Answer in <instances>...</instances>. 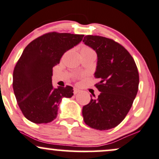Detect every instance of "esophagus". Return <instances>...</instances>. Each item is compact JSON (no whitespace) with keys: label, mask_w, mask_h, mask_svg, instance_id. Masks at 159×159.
I'll return each mask as SVG.
<instances>
[{"label":"esophagus","mask_w":159,"mask_h":159,"mask_svg":"<svg viewBox=\"0 0 159 159\" xmlns=\"http://www.w3.org/2000/svg\"><path fill=\"white\" fill-rule=\"evenodd\" d=\"M79 91H80L78 89V88H74V93H75V94H77V93L79 92Z\"/></svg>","instance_id":"1"}]
</instances>
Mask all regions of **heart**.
Instances as JSON below:
<instances>
[{"mask_svg":"<svg viewBox=\"0 0 159 159\" xmlns=\"http://www.w3.org/2000/svg\"><path fill=\"white\" fill-rule=\"evenodd\" d=\"M90 51H93V50L90 49L89 47H86V46H85V47H83L82 49H81V52H90Z\"/></svg>","mask_w":159,"mask_h":159,"instance_id":"obj_1","label":"heart"}]
</instances>
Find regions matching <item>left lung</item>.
<instances>
[{
	"label": "left lung",
	"instance_id": "8db88e82",
	"mask_svg": "<svg viewBox=\"0 0 159 159\" xmlns=\"http://www.w3.org/2000/svg\"><path fill=\"white\" fill-rule=\"evenodd\" d=\"M83 43L98 56L93 75L100 81L96 87L101 92L83 107L84 121L98 130L114 128L126 117L138 92L136 65L127 50L113 39L88 35Z\"/></svg>",
	"mask_w": 159,
	"mask_h": 159
}]
</instances>
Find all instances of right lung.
Masks as SVG:
<instances>
[{
  "label": "right lung",
  "instance_id": "right-lung-1",
  "mask_svg": "<svg viewBox=\"0 0 159 159\" xmlns=\"http://www.w3.org/2000/svg\"><path fill=\"white\" fill-rule=\"evenodd\" d=\"M83 37L53 32L34 39L23 50L13 70V88L20 109L28 120L37 124L50 123L57 116L62 98L72 97V87H53L52 68Z\"/></svg>",
  "mask_w": 159,
  "mask_h": 159
}]
</instances>
